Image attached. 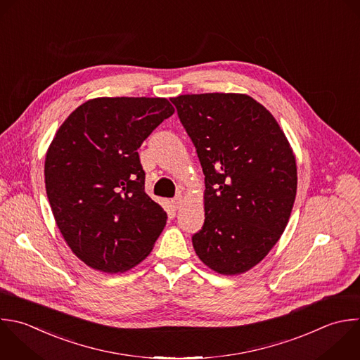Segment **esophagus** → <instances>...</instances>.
<instances>
[{"instance_id":"1","label":"esophagus","mask_w":360,"mask_h":360,"mask_svg":"<svg viewBox=\"0 0 360 360\" xmlns=\"http://www.w3.org/2000/svg\"><path fill=\"white\" fill-rule=\"evenodd\" d=\"M181 201H183V197L181 195H176L173 200H172V205L174 210H179L180 205H181Z\"/></svg>"}]
</instances>
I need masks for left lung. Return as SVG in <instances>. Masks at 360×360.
Returning a JSON list of instances; mask_svg holds the SVG:
<instances>
[{
    "mask_svg": "<svg viewBox=\"0 0 360 360\" xmlns=\"http://www.w3.org/2000/svg\"><path fill=\"white\" fill-rule=\"evenodd\" d=\"M205 176L200 260L235 276L262 262L284 232L297 193L295 156L269 110L246 94L170 98Z\"/></svg>",
    "mask_w": 360,
    "mask_h": 360,
    "instance_id": "8db88e82",
    "label": "left lung"
}]
</instances>
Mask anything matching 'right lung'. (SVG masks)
Here are the masks:
<instances>
[{
	"instance_id": "obj_1",
	"label": "right lung",
	"mask_w": 360,
	"mask_h": 360,
	"mask_svg": "<svg viewBox=\"0 0 360 360\" xmlns=\"http://www.w3.org/2000/svg\"><path fill=\"white\" fill-rule=\"evenodd\" d=\"M174 114L167 98L98 97L60 125L45 159L56 225L89 267L122 273L152 252L167 214L145 193L138 149Z\"/></svg>"
}]
</instances>
